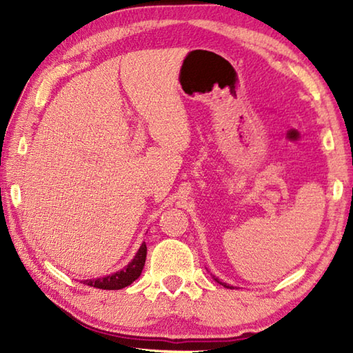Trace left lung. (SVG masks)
I'll use <instances>...</instances> for the list:
<instances>
[{
  "label": "left lung",
  "mask_w": 353,
  "mask_h": 353,
  "mask_svg": "<svg viewBox=\"0 0 353 353\" xmlns=\"http://www.w3.org/2000/svg\"><path fill=\"white\" fill-rule=\"evenodd\" d=\"M214 279H215L216 282H219L220 285H223V287H226V288H234V287H230V285H228V283H224V282H220L219 279H216V277H214Z\"/></svg>",
  "instance_id": "obj_1"
}]
</instances>
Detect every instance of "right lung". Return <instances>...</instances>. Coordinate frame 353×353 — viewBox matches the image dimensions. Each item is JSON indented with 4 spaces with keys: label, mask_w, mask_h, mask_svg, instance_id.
Wrapping results in <instances>:
<instances>
[{
    "label": "right lung",
    "mask_w": 353,
    "mask_h": 353,
    "mask_svg": "<svg viewBox=\"0 0 353 353\" xmlns=\"http://www.w3.org/2000/svg\"><path fill=\"white\" fill-rule=\"evenodd\" d=\"M145 256H147V245L145 243H142L137 256L132 259L129 265L124 267L123 270H119V272L114 274L99 277V279H88V281H83V283L100 290H121V288L129 287L133 281H137L141 276L142 268H144V264H145Z\"/></svg>",
    "instance_id": "1"
}]
</instances>
